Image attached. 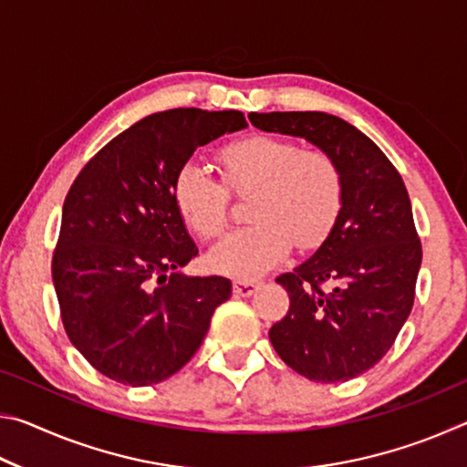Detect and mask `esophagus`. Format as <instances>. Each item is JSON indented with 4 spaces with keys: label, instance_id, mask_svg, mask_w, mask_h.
Masks as SVG:
<instances>
[{
    "label": "esophagus",
    "instance_id": "esophagus-1",
    "mask_svg": "<svg viewBox=\"0 0 467 467\" xmlns=\"http://www.w3.org/2000/svg\"><path fill=\"white\" fill-rule=\"evenodd\" d=\"M262 284L259 282H249V280H234L233 282V292L236 296H251L255 295Z\"/></svg>",
    "mask_w": 467,
    "mask_h": 467
}]
</instances>
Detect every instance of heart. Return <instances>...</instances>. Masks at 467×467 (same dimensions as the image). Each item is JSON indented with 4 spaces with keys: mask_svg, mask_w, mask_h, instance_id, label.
Here are the masks:
<instances>
[{
    "mask_svg": "<svg viewBox=\"0 0 467 467\" xmlns=\"http://www.w3.org/2000/svg\"><path fill=\"white\" fill-rule=\"evenodd\" d=\"M223 181L197 162H185L172 183V200L189 231L214 239L224 231L231 193L247 197L249 226L224 236L210 251L216 272L251 280L288 255L317 249L344 208V179L323 150H300L290 140L249 136L218 152Z\"/></svg>",
    "mask_w": 467,
    "mask_h": 467,
    "instance_id": "1",
    "label": "heart"
}]
</instances>
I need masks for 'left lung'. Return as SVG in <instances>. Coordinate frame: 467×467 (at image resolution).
I'll list each match as a JSON object with an SVG mask.
<instances>
[{
    "mask_svg": "<svg viewBox=\"0 0 467 467\" xmlns=\"http://www.w3.org/2000/svg\"><path fill=\"white\" fill-rule=\"evenodd\" d=\"M249 121L313 141L342 171L344 208L334 231L311 259L275 278L290 306L270 339L298 375L348 381L385 357L412 311L422 243L408 189L375 141L336 115L274 110Z\"/></svg>",
    "mask_w": 467,
    "mask_h": 467,
    "instance_id": "left-lung-1",
    "label": "left lung"
}]
</instances>
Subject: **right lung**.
Masks as SVG:
<instances>
[{
    "instance_id": "1",
    "label": "right lung",
    "mask_w": 467,
    "mask_h": 467,
    "mask_svg": "<svg viewBox=\"0 0 467 467\" xmlns=\"http://www.w3.org/2000/svg\"><path fill=\"white\" fill-rule=\"evenodd\" d=\"M244 125L241 110L148 115L102 146L69 187L51 262L61 321L69 342L113 381L146 387L175 375L231 298L223 275L177 272L197 247L172 183L195 148Z\"/></svg>"
}]
</instances>
